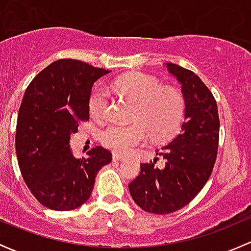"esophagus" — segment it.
<instances>
[{
    "instance_id": "obj_1",
    "label": "esophagus",
    "mask_w": 251,
    "mask_h": 251,
    "mask_svg": "<svg viewBox=\"0 0 251 251\" xmlns=\"http://www.w3.org/2000/svg\"><path fill=\"white\" fill-rule=\"evenodd\" d=\"M126 158H127V156H126L125 154L116 153V151H114V153H113V159H114V160H125Z\"/></svg>"
}]
</instances>
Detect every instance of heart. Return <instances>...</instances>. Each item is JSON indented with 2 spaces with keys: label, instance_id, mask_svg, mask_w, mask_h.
Listing matches in <instances>:
<instances>
[{
  "label": "heart",
  "instance_id": "obj_1",
  "mask_svg": "<svg viewBox=\"0 0 251 251\" xmlns=\"http://www.w3.org/2000/svg\"><path fill=\"white\" fill-rule=\"evenodd\" d=\"M119 95L136 100L133 113L135 123L110 124L100 133V141L107 148L127 153L143 144L153 136L155 140H166L181 125L184 115V98L173 87H160L154 77L144 74H128L119 77L110 85ZM109 108V95L103 87L96 88L88 100V110L95 120L105 118Z\"/></svg>",
  "mask_w": 251,
  "mask_h": 251
}]
</instances>
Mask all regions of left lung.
I'll return each mask as SVG.
<instances>
[{
  "instance_id": "left-lung-1",
  "label": "left lung",
  "mask_w": 251,
  "mask_h": 251,
  "mask_svg": "<svg viewBox=\"0 0 251 251\" xmlns=\"http://www.w3.org/2000/svg\"><path fill=\"white\" fill-rule=\"evenodd\" d=\"M169 73L182 85L186 110L181 131L156 151L165 165L141 164L140 175L128 184L135 203L151 214H170L191 203L214 169L219 148L220 119L211 91L193 72L166 63Z\"/></svg>"
}]
</instances>
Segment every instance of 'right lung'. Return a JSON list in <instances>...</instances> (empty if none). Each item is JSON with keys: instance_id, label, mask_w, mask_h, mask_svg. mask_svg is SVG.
<instances>
[{"instance_id": "add662e5", "label": "right lung", "mask_w": 251, "mask_h": 251, "mask_svg": "<svg viewBox=\"0 0 251 251\" xmlns=\"http://www.w3.org/2000/svg\"><path fill=\"white\" fill-rule=\"evenodd\" d=\"M110 70L76 59H59L27 86L18 113L16 151L20 173L44 206L69 211L90 198L98 171L111 161L97 146L76 159L70 135L90 119L88 100L96 81Z\"/></svg>"}]
</instances>
